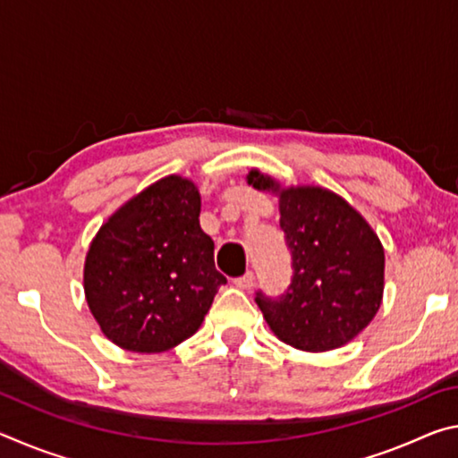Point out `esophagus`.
<instances>
[{"mask_svg":"<svg viewBox=\"0 0 458 458\" xmlns=\"http://www.w3.org/2000/svg\"><path fill=\"white\" fill-rule=\"evenodd\" d=\"M234 284L238 286V289H242V291H250L252 286H254V273H252V270H248L246 275L234 278Z\"/></svg>","mask_w":458,"mask_h":458,"instance_id":"obj_1","label":"esophagus"}]
</instances>
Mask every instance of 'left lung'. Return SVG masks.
Returning <instances> with one entry per match:
<instances>
[{"mask_svg":"<svg viewBox=\"0 0 458 458\" xmlns=\"http://www.w3.org/2000/svg\"><path fill=\"white\" fill-rule=\"evenodd\" d=\"M257 190L278 191L281 230L293 276L281 297L257 291V305L278 339L303 352L345 345L377 313L384 293V248L360 212L321 188L281 190L252 169Z\"/></svg>","mask_w":458,"mask_h":458,"instance_id":"left-lung-1","label":"left lung"}]
</instances>
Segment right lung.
<instances>
[{
    "mask_svg": "<svg viewBox=\"0 0 458 458\" xmlns=\"http://www.w3.org/2000/svg\"><path fill=\"white\" fill-rule=\"evenodd\" d=\"M198 218V188L169 175L119 208L92 240L87 303L123 350H172L198 331L226 284L214 265V240Z\"/></svg>",
    "mask_w": 458,
    "mask_h": 458,
    "instance_id": "1",
    "label": "right lung"
}]
</instances>
